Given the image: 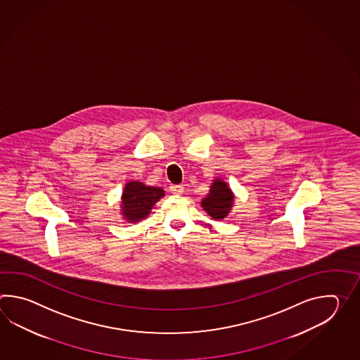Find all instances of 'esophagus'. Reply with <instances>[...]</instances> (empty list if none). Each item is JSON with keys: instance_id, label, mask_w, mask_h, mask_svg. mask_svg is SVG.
<instances>
[{"instance_id": "obj_1", "label": "esophagus", "mask_w": 360, "mask_h": 360, "mask_svg": "<svg viewBox=\"0 0 360 360\" xmlns=\"http://www.w3.org/2000/svg\"><path fill=\"white\" fill-rule=\"evenodd\" d=\"M169 191L175 195H181L184 193V186L183 185H172V186H169Z\"/></svg>"}]
</instances>
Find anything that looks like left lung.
<instances>
[{"label":"left lung","instance_id":"left-lung-1","mask_svg":"<svg viewBox=\"0 0 360 360\" xmlns=\"http://www.w3.org/2000/svg\"><path fill=\"white\" fill-rule=\"evenodd\" d=\"M234 199L236 195L228 183L216 177L210 186L208 194L200 200V206L214 220H222L230 214L234 206Z\"/></svg>","mask_w":360,"mask_h":360}]
</instances>
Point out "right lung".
Instances as JSON below:
<instances>
[{
    "instance_id": "obj_1",
    "label": "right lung",
    "mask_w": 360,
    "mask_h": 360,
    "mask_svg": "<svg viewBox=\"0 0 360 360\" xmlns=\"http://www.w3.org/2000/svg\"><path fill=\"white\" fill-rule=\"evenodd\" d=\"M165 197L162 188L149 186L141 181L132 180L124 185L121 195V214L127 222H139L146 219L154 205Z\"/></svg>"
}]
</instances>
